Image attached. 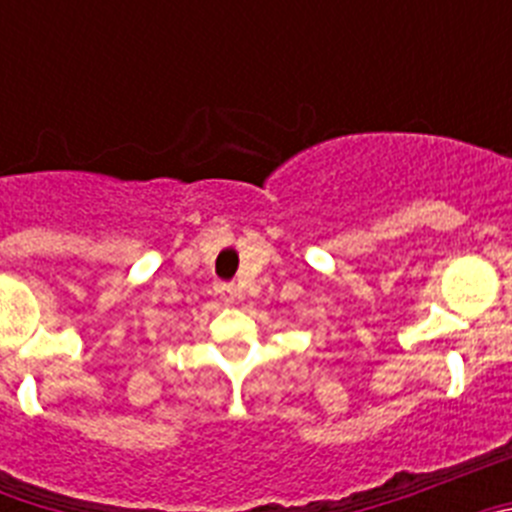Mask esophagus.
<instances>
[{"label":"esophagus","instance_id":"1","mask_svg":"<svg viewBox=\"0 0 512 512\" xmlns=\"http://www.w3.org/2000/svg\"><path fill=\"white\" fill-rule=\"evenodd\" d=\"M215 295L225 302V305H233L235 302V287L233 284H217Z\"/></svg>","mask_w":512,"mask_h":512}]
</instances>
